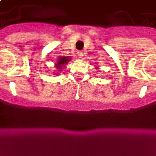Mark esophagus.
Listing matches in <instances>:
<instances>
[{
	"mask_svg": "<svg viewBox=\"0 0 156 156\" xmlns=\"http://www.w3.org/2000/svg\"><path fill=\"white\" fill-rule=\"evenodd\" d=\"M82 54H83L82 52H80V51L78 52V55L79 56V58H83V55H82Z\"/></svg>",
	"mask_w": 156,
	"mask_h": 156,
	"instance_id": "obj_1",
	"label": "esophagus"
}]
</instances>
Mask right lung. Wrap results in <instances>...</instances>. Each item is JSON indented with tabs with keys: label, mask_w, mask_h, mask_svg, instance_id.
I'll return each instance as SVG.
<instances>
[{
	"label": "right lung",
	"mask_w": 156,
	"mask_h": 156,
	"mask_svg": "<svg viewBox=\"0 0 156 156\" xmlns=\"http://www.w3.org/2000/svg\"><path fill=\"white\" fill-rule=\"evenodd\" d=\"M58 59H59V60L58 61L57 69L60 70L61 68H62V66H63V64L67 63V62H68V61H69V59H70V58H69L68 57H62V58H59Z\"/></svg>",
	"instance_id": "1"
}]
</instances>
